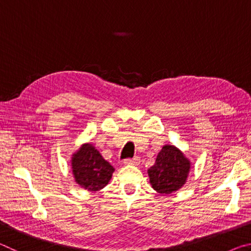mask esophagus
Segmentation results:
<instances>
[{
    "mask_svg": "<svg viewBox=\"0 0 251 251\" xmlns=\"http://www.w3.org/2000/svg\"><path fill=\"white\" fill-rule=\"evenodd\" d=\"M139 163H141V159H139L138 157H134V158L126 159L124 161L125 165H134V166H137V165H139Z\"/></svg>",
    "mask_w": 251,
    "mask_h": 251,
    "instance_id": "obj_1",
    "label": "esophagus"
}]
</instances>
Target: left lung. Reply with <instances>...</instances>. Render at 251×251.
<instances>
[{"instance_id": "obj_1", "label": "left lung", "mask_w": 251, "mask_h": 251, "mask_svg": "<svg viewBox=\"0 0 251 251\" xmlns=\"http://www.w3.org/2000/svg\"><path fill=\"white\" fill-rule=\"evenodd\" d=\"M192 161L179 148L166 144L156 157L147 174L152 189L159 194H172L186 184Z\"/></svg>"}]
</instances>
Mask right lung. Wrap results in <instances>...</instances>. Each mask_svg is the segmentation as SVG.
<instances>
[{"label": "right lung", "instance_id": "1", "mask_svg": "<svg viewBox=\"0 0 251 251\" xmlns=\"http://www.w3.org/2000/svg\"><path fill=\"white\" fill-rule=\"evenodd\" d=\"M71 166L75 182L87 192L103 189L115 171L92 143L82 144L72 154Z\"/></svg>", "mask_w": 251, "mask_h": 251}]
</instances>
